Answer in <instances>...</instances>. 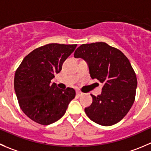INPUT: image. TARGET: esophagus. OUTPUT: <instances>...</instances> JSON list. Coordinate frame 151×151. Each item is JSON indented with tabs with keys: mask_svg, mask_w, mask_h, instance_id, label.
Segmentation results:
<instances>
[{
	"mask_svg": "<svg viewBox=\"0 0 151 151\" xmlns=\"http://www.w3.org/2000/svg\"><path fill=\"white\" fill-rule=\"evenodd\" d=\"M77 95L78 96H83V93H82L81 91H77Z\"/></svg>",
	"mask_w": 151,
	"mask_h": 151,
	"instance_id": "1",
	"label": "esophagus"
}]
</instances>
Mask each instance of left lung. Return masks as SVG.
Listing matches in <instances>:
<instances>
[{"label":"left lung","instance_id":"1","mask_svg":"<svg viewBox=\"0 0 151 151\" xmlns=\"http://www.w3.org/2000/svg\"><path fill=\"white\" fill-rule=\"evenodd\" d=\"M74 58L88 63L92 79L103 83L102 93L91 95V105L85 108L91 120L111 126L122 120L135 100L137 80L129 60L119 49L103 42L83 44Z\"/></svg>","mask_w":151,"mask_h":151}]
</instances>
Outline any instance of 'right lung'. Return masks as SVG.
Segmentation results:
<instances>
[{"instance_id": "right-lung-1", "label": "right lung", "mask_w": 151, "mask_h": 151, "mask_svg": "<svg viewBox=\"0 0 151 151\" xmlns=\"http://www.w3.org/2000/svg\"><path fill=\"white\" fill-rule=\"evenodd\" d=\"M77 45L50 43L24 58L14 74V87L19 105L34 122L48 125L59 120L75 97L72 88H58L51 80Z\"/></svg>"}]
</instances>
